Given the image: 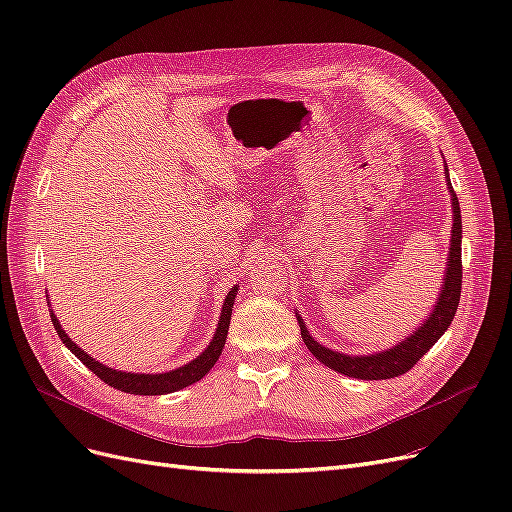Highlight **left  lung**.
Here are the masks:
<instances>
[{
	"instance_id": "obj_1",
	"label": "left lung",
	"mask_w": 512,
	"mask_h": 512,
	"mask_svg": "<svg viewBox=\"0 0 512 512\" xmlns=\"http://www.w3.org/2000/svg\"><path fill=\"white\" fill-rule=\"evenodd\" d=\"M446 175H448V170H446ZM448 185H451V179H448ZM451 203H453V215H455L451 254H448V267H446V275H444L442 292L438 297V305L433 307V312L425 320L423 327H418V331H414L408 339H404V342H399L395 348L386 350V352L369 354V356H350V354H339V352H333L329 348L320 346L305 329L303 320L297 318L305 346L320 363L339 371V374L350 376V378H359V380L397 378L401 374H406V371H410L418 361H421L423 354L438 342L448 327H451V322H453L455 312L459 307L461 277H463L461 211H459V200H457V194L453 192V188H451Z\"/></svg>"
}]
</instances>
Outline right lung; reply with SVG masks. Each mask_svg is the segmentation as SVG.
<instances>
[{"instance_id": "obj_1", "label": "right lung", "mask_w": 512, "mask_h": 512, "mask_svg": "<svg viewBox=\"0 0 512 512\" xmlns=\"http://www.w3.org/2000/svg\"><path fill=\"white\" fill-rule=\"evenodd\" d=\"M237 290L239 288L235 286V288H230V292H228V297H226L224 307H222V316H220V322H218V331H215V337H213V342L209 344V348L200 356H196L192 363L183 365L175 371H168V374H153V376L151 374H126V371H117V369L106 367V365L98 363L96 359H91L87 352H83L79 346L72 342V339L66 335V331L61 329V324L55 318V314H51V322H53V327H55L61 342L66 344V348L72 350L76 359L83 361V365H87L108 386H113V389H119L123 393H132V395H166V393H175V391L183 389V386H190V384L198 382L215 363H218L222 348L226 344L230 316H232V303H235Z\"/></svg>"}]
</instances>
